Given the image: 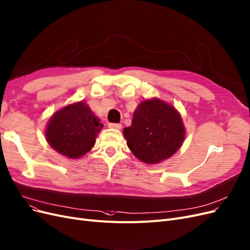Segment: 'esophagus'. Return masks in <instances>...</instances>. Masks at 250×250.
<instances>
[{"instance_id": "esophagus-1", "label": "esophagus", "mask_w": 250, "mask_h": 250, "mask_svg": "<svg viewBox=\"0 0 250 250\" xmlns=\"http://www.w3.org/2000/svg\"><path fill=\"white\" fill-rule=\"evenodd\" d=\"M108 127L114 128V129H121L122 128V124H120V123H109Z\"/></svg>"}]
</instances>
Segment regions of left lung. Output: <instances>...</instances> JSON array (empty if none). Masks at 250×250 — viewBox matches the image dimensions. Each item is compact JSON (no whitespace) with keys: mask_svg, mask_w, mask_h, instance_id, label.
<instances>
[{"mask_svg":"<svg viewBox=\"0 0 250 250\" xmlns=\"http://www.w3.org/2000/svg\"><path fill=\"white\" fill-rule=\"evenodd\" d=\"M127 146L143 162L155 165L175 154L182 145L185 129L180 114L159 99L145 100L123 130Z\"/></svg>","mask_w":250,"mask_h":250,"instance_id":"1","label":"left lung"}]
</instances>
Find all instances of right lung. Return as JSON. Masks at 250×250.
<instances>
[{
  "label": "right lung",
  "mask_w": 250,
  "mask_h": 250,
  "mask_svg": "<svg viewBox=\"0 0 250 250\" xmlns=\"http://www.w3.org/2000/svg\"><path fill=\"white\" fill-rule=\"evenodd\" d=\"M102 127L90 107L81 101L60 109L50 118L45 137L58 153L75 159L91 150Z\"/></svg>",
  "instance_id": "obj_1"
}]
</instances>
